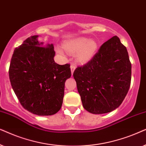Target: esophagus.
Instances as JSON below:
<instances>
[{
    "label": "esophagus",
    "instance_id": "esophagus-1",
    "mask_svg": "<svg viewBox=\"0 0 146 146\" xmlns=\"http://www.w3.org/2000/svg\"><path fill=\"white\" fill-rule=\"evenodd\" d=\"M75 69V64H71V73L73 74V72H74Z\"/></svg>",
    "mask_w": 146,
    "mask_h": 146
}]
</instances>
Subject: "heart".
I'll list each match as a JSON object with an SVG mask.
<instances>
[{"mask_svg":"<svg viewBox=\"0 0 146 146\" xmlns=\"http://www.w3.org/2000/svg\"><path fill=\"white\" fill-rule=\"evenodd\" d=\"M65 49L71 53L76 54V59L81 63H87L96 53L98 49V43L94 40H88L86 38L80 37L66 42L63 44ZM60 53L62 50H59Z\"/></svg>","mask_w":146,"mask_h":146,"instance_id":"1","label":"heart"}]
</instances>
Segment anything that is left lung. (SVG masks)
Returning a JSON list of instances; mask_svg holds the SVG:
<instances>
[{"instance_id":"left-lung-1","label":"left lung","mask_w":146,"mask_h":146,"mask_svg":"<svg viewBox=\"0 0 146 146\" xmlns=\"http://www.w3.org/2000/svg\"><path fill=\"white\" fill-rule=\"evenodd\" d=\"M83 106L94 114L111 112L125 99L131 84V64L117 36L105 42L90 61L73 73Z\"/></svg>"}]
</instances>
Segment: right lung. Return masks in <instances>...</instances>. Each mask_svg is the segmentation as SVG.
I'll return each instance as SVG.
<instances>
[{"label": "right lung", "instance_id": "add662e5", "mask_svg": "<svg viewBox=\"0 0 146 146\" xmlns=\"http://www.w3.org/2000/svg\"><path fill=\"white\" fill-rule=\"evenodd\" d=\"M38 35L16 48L10 64L13 91L25 110L37 115H51L61 108L65 83L71 75L70 64L54 61L53 44L44 45Z\"/></svg>", "mask_w": 146, "mask_h": 146}]
</instances>
